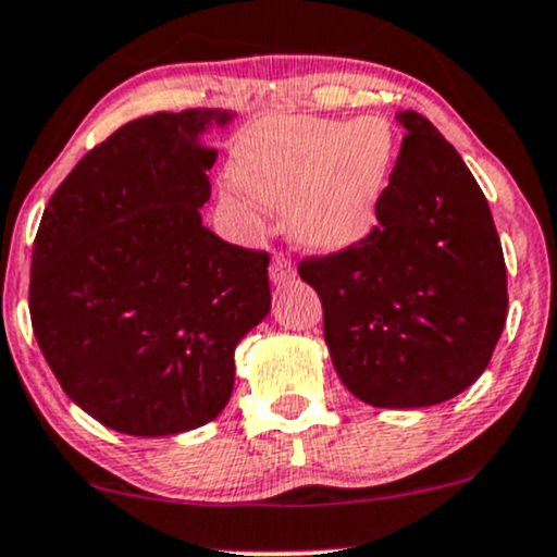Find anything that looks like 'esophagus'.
<instances>
[{"instance_id":"obj_1","label":"esophagus","mask_w":557,"mask_h":557,"mask_svg":"<svg viewBox=\"0 0 557 557\" xmlns=\"http://www.w3.org/2000/svg\"><path fill=\"white\" fill-rule=\"evenodd\" d=\"M296 274V267H293V261L285 257V253H274L272 257V264H270V280L274 285L280 283H287V280Z\"/></svg>"}]
</instances>
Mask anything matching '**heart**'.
I'll use <instances>...</instances> for the list:
<instances>
[{"instance_id":"1","label":"heart","mask_w":557,"mask_h":557,"mask_svg":"<svg viewBox=\"0 0 557 557\" xmlns=\"http://www.w3.org/2000/svg\"><path fill=\"white\" fill-rule=\"evenodd\" d=\"M388 165L392 132L381 119L272 116L240 139L233 176L261 202H290L308 246L337 251L371 231Z\"/></svg>"}]
</instances>
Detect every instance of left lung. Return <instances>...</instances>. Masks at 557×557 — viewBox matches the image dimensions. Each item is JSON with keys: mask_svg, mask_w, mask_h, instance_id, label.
Wrapping results in <instances>:
<instances>
[{"mask_svg": "<svg viewBox=\"0 0 557 557\" xmlns=\"http://www.w3.org/2000/svg\"><path fill=\"white\" fill-rule=\"evenodd\" d=\"M407 134L376 205L347 249L304 257L343 384L373 407H428L491 363L508 313L506 261L491 207L459 152L425 116Z\"/></svg>", "mask_w": 557, "mask_h": 557, "instance_id": "obj_1", "label": "left lung"}]
</instances>
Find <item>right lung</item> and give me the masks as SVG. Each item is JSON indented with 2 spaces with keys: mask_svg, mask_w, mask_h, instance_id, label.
I'll use <instances>...</instances> for the list:
<instances>
[{
  "mask_svg": "<svg viewBox=\"0 0 557 557\" xmlns=\"http://www.w3.org/2000/svg\"><path fill=\"white\" fill-rule=\"evenodd\" d=\"M227 113L158 111L119 126L46 205L30 259V324L53 376L98 423L173 435L233 392L238 339L270 311V253L202 225Z\"/></svg>",
  "mask_w": 557,
  "mask_h": 557,
  "instance_id": "add662e5",
  "label": "right lung"
}]
</instances>
